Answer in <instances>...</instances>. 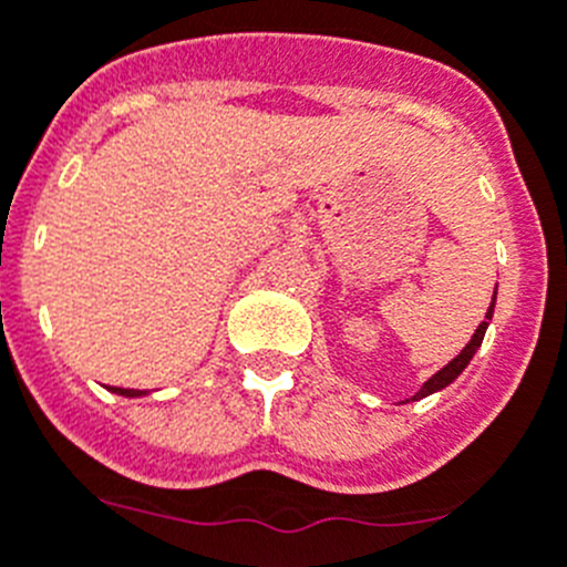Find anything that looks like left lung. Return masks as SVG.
Here are the masks:
<instances>
[{"instance_id":"left-lung-1","label":"left lung","mask_w":567,"mask_h":567,"mask_svg":"<svg viewBox=\"0 0 567 567\" xmlns=\"http://www.w3.org/2000/svg\"><path fill=\"white\" fill-rule=\"evenodd\" d=\"M495 298H497V287H495ZM495 298H492L489 309H486V320H484V323H481V326H477L475 334H472V340L464 346V351H461V354L455 357V360L446 362V365L441 368L439 373H433V377H430L427 382H424V385H422V391L415 393V396L404 399V402H419V399L430 396V393L444 391L446 385H453L455 379H458L461 373H464V368L470 365V360H472V357H475V351H477V348H481V342H484L486 329H489V320H492V315H495Z\"/></svg>"}]
</instances>
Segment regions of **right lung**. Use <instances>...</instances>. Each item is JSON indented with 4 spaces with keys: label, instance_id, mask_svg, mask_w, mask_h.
I'll return each instance as SVG.
<instances>
[{
    "label": "right lung",
    "instance_id": "add662e5",
    "mask_svg": "<svg viewBox=\"0 0 567 567\" xmlns=\"http://www.w3.org/2000/svg\"><path fill=\"white\" fill-rule=\"evenodd\" d=\"M112 393H117V396H145V391H134V388H112Z\"/></svg>",
    "mask_w": 567,
    "mask_h": 567
}]
</instances>
